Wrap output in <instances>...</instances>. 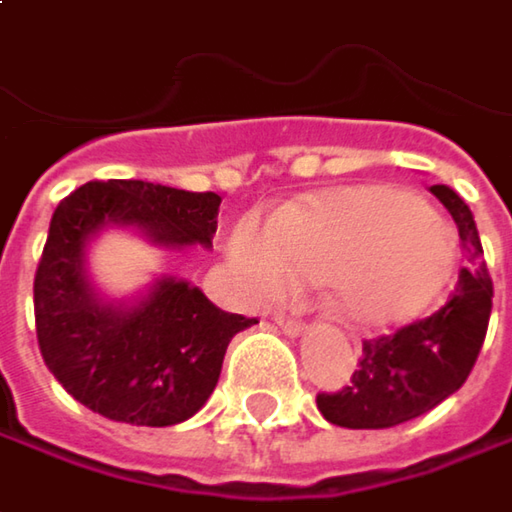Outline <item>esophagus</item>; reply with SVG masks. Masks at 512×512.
<instances>
[{
  "label": "esophagus",
  "instance_id": "1",
  "mask_svg": "<svg viewBox=\"0 0 512 512\" xmlns=\"http://www.w3.org/2000/svg\"><path fill=\"white\" fill-rule=\"evenodd\" d=\"M276 325H279V331L288 334V337H299V334L305 331V322L296 320V317H285V314H276Z\"/></svg>",
  "mask_w": 512,
  "mask_h": 512
}]
</instances>
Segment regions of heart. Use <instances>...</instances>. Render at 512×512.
Wrapping results in <instances>:
<instances>
[{
  "mask_svg": "<svg viewBox=\"0 0 512 512\" xmlns=\"http://www.w3.org/2000/svg\"><path fill=\"white\" fill-rule=\"evenodd\" d=\"M230 262L247 294H282L296 276L328 279L348 320L389 325L441 294L452 244L418 195L345 187L291 204L276 221L242 218L230 233Z\"/></svg>",
  "mask_w": 512,
  "mask_h": 512,
  "instance_id": "heart-1",
  "label": "heart"
}]
</instances>
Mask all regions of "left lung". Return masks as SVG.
<instances>
[{
    "instance_id": "obj_1",
    "label": "left lung",
    "mask_w": 512,
    "mask_h": 512,
    "mask_svg": "<svg viewBox=\"0 0 512 512\" xmlns=\"http://www.w3.org/2000/svg\"><path fill=\"white\" fill-rule=\"evenodd\" d=\"M432 195L458 224L467 268L458 270L455 291L435 314L363 340L351 383L317 395V409L334 426L386 429L412 421L458 392L478 360L493 311V279L470 207L444 184H435Z\"/></svg>"
}]
</instances>
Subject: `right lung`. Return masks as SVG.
<instances>
[{
	"instance_id": "obj_1",
	"label": "right lung",
	"mask_w": 512,
	"mask_h": 512,
	"mask_svg": "<svg viewBox=\"0 0 512 512\" xmlns=\"http://www.w3.org/2000/svg\"><path fill=\"white\" fill-rule=\"evenodd\" d=\"M218 204L216 192L112 178L83 184L54 210L34 276L39 354L91 412L135 426L187 421L213 395L230 340L259 322L175 279L132 308L106 305L86 282V242L100 227L132 224L158 244L210 247Z\"/></svg>"
}]
</instances>
